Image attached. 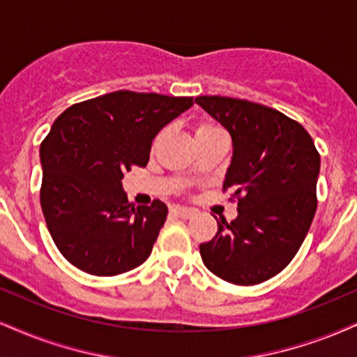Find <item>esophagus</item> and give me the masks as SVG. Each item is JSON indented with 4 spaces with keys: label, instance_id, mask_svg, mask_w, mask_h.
<instances>
[{
    "label": "esophagus",
    "instance_id": "1",
    "mask_svg": "<svg viewBox=\"0 0 357 357\" xmlns=\"http://www.w3.org/2000/svg\"><path fill=\"white\" fill-rule=\"evenodd\" d=\"M170 212L175 215V217L180 218H190L192 215H195L197 210L195 208H188V206H182V205H174L170 208Z\"/></svg>",
    "mask_w": 357,
    "mask_h": 357
}]
</instances>
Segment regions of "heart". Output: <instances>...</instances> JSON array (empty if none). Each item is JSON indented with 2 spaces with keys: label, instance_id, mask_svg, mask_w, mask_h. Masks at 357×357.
<instances>
[{
  "label": "heart",
  "instance_id": "b5f03b06",
  "mask_svg": "<svg viewBox=\"0 0 357 357\" xmlns=\"http://www.w3.org/2000/svg\"><path fill=\"white\" fill-rule=\"evenodd\" d=\"M215 130H220V129H218V127L212 126V124H202L199 129H197V135L206 134V132H215Z\"/></svg>",
  "mask_w": 357,
  "mask_h": 357
}]
</instances>
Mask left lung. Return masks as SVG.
<instances>
[{"label":"left lung","instance_id":"obj_1","mask_svg":"<svg viewBox=\"0 0 357 357\" xmlns=\"http://www.w3.org/2000/svg\"><path fill=\"white\" fill-rule=\"evenodd\" d=\"M195 102L231 137L223 188L238 199V217L218 222L200 245L204 265L233 284H258L283 271L316 213L321 158L305 127L266 105L202 96Z\"/></svg>","mask_w":357,"mask_h":357}]
</instances>
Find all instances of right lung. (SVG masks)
Instances as JSON below:
<instances>
[{
  "mask_svg": "<svg viewBox=\"0 0 357 357\" xmlns=\"http://www.w3.org/2000/svg\"><path fill=\"white\" fill-rule=\"evenodd\" d=\"M192 98L116 91L71 105L39 149L41 208L63 257L79 270L114 276L142 265L167 220V205L135 206L122 177L145 167L160 129Z\"/></svg>",
  "mask_w": 357,
  "mask_h": 357,
  "instance_id": "obj_1",
  "label": "right lung"
}]
</instances>
